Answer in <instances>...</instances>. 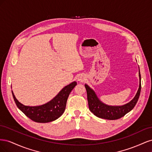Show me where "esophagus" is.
<instances>
[{
    "label": "esophagus",
    "instance_id": "obj_1",
    "mask_svg": "<svg viewBox=\"0 0 152 152\" xmlns=\"http://www.w3.org/2000/svg\"><path fill=\"white\" fill-rule=\"evenodd\" d=\"M79 81H80V82H82V81H84V77H83L82 76H80L79 78Z\"/></svg>",
    "mask_w": 152,
    "mask_h": 152
}]
</instances>
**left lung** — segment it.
Wrapping results in <instances>:
<instances>
[{
  "label": "left lung",
  "instance_id": "1",
  "mask_svg": "<svg viewBox=\"0 0 152 152\" xmlns=\"http://www.w3.org/2000/svg\"><path fill=\"white\" fill-rule=\"evenodd\" d=\"M139 76L140 87L134 99L126 104H124L123 106H118V107L108 106L100 102L97 96L96 95L93 89H91L87 84H86L85 87L87 91V101H88L89 108L90 111L96 117L107 119V120H117V119L124 117L135 107L137 102V100L139 99L141 89L140 72L139 73Z\"/></svg>",
  "mask_w": 152,
  "mask_h": 152
}]
</instances>
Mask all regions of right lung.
Instances as JSON below:
<instances>
[{
  "mask_svg": "<svg viewBox=\"0 0 152 152\" xmlns=\"http://www.w3.org/2000/svg\"><path fill=\"white\" fill-rule=\"evenodd\" d=\"M77 85L73 82L64 87L58 95L49 102L37 107H28L20 103L15 98L12 91L14 100L18 108L31 121L39 123L50 122L56 120L65 112L68 96Z\"/></svg>",
  "mask_w": 152,
  "mask_h": 152,
  "instance_id": "1",
  "label": "right lung"
}]
</instances>
